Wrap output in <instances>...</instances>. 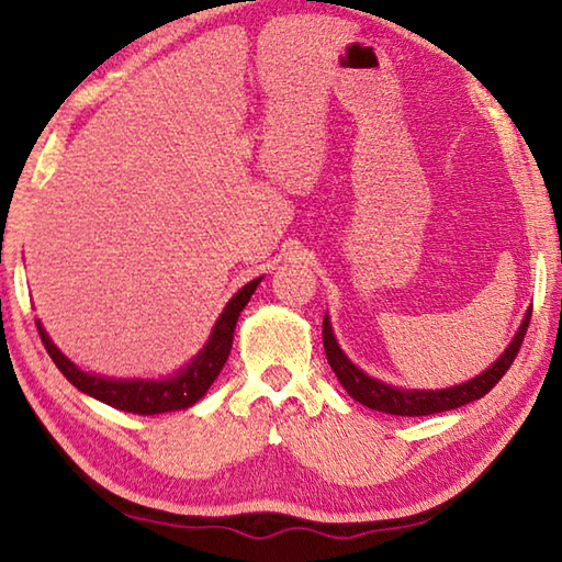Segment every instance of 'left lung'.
<instances>
[{"instance_id":"8db88e82","label":"left lung","mask_w":562,"mask_h":562,"mask_svg":"<svg viewBox=\"0 0 562 562\" xmlns=\"http://www.w3.org/2000/svg\"><path fill=\"white\" fill-rule=\"evenodd\" d=\"M529 324H531V310L526 312L519 331H516L509 348L504 350L502 358L494 362L492 368H487L475 380L456 384V387H448V390H397L375 378H368L366 372L358 370L353 362L346 358L344 350L338 348L328 318H324V350H326L328 366H331V370L336 372V378L340 380V384H344V390L356 402L366 404L368 409L394 414V416H428V414L458 409V406L485 397L494 384L507 375V370L512 368V362L524 344Z\"/></svg>"}]
</instances>
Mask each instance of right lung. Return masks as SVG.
I'll list each match as a JSON object with an SVG mask.
<instances>
[{
  "mask_svg": "<svg viewBox=\"0 0 562 562\" xmlns=\"http://www.w3.org/2000/svg\"><path fill=\"white\" fill-rule=\"evenodd\" d=\"M258 280L248 282L246 288L236 292L234 300L226 304L224 314L218 316L212 336H209L206 346L200 356H196L190 366L182 372H178L172 380H109V378H97L90 372L77 370L72 362L65 358L58 348L50 344L48 334L43 331V326L36 322L38 336L46 346L48 356L53 358L55 366L68 378L77 390L90 394V397L104 402L114 409L150 416V414H162V412H175V409H187L194 402H200L206 390L212 387V382L218 378L224 362L231 353V344H234V328L240 312L248 304L250 294L256 292Z\"/></svg>",
  "mask_w": 562,
  "mask_h": 562,
  "instance_id": "obj_1",
  "label": "right lung"
}]
</instances>
